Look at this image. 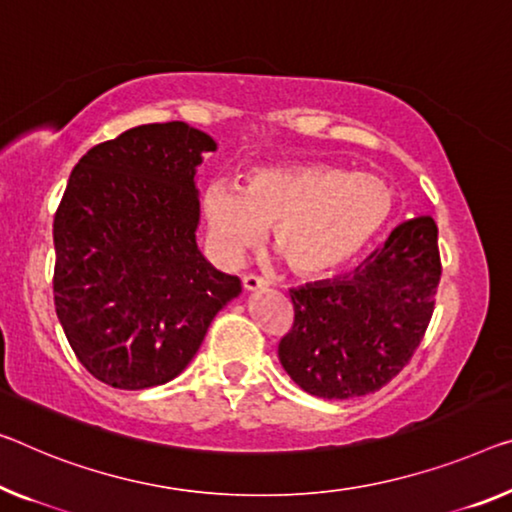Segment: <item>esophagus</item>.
Instances as JSON below:
<instances>
[{
  "label": "esophagus",
  "instance_id": "esophagus-1",
  "mask_svg": "<svg viewBox=\"0 0 512 512\" xmlns=\"http://www.w3.org/2000/svg\"><path fill=\"white\" fill-rule=\"evenodd\" d=\"M242 286H245V290H258L265 288L267 281L263 277H258V274H245V277H242Z\"/></svg>",
  "mask_w": 512,
  "mask_h": 512
}]
</instances>
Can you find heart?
I'll return each instance as SVG.
<instances>
[{
    "label": "heart",
    "mask_w": 512,
    "mask_h": 512,
    "mask_svg": "<svg viewBox=\"0 0 512 512\" xmlns=\"http://www.w3.org/2000/svg\"><path fill=\"white\" fill-rule=\"evenodd\" d=\"M212 247L226 263L272 226V247L295 274L327 277L355 263L387 229L396 194L387 180L325 162L258 167L242 187L203 192Z\"/></svg>",
    "instance_id": "b5f03b06"
}]
</instances>
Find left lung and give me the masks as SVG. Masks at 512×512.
<instances>
[{
    "mask_svg": "<svg viewBox=\"0 0 512 512\" xmlns=\"http://www.w3.org/2000/svg\"><path fill=\"white\" fill-rule=\"evenodd\" d=\"M439 277L435 219L405 222L348 277L290 288L295 318L279 341L281 366L318 398L382 389L426 336Z\"/></svg>",
    "mask_w": 512,
    "mask_h": 512,
    "instance_id": "1",
    "label": "left lung"
}]
</instances>
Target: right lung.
Segmentation results:
<instances>
[{"mask_svg": "<svg viewBox=\"0 0 512 512\" xmlns=\"http://www.w3.org/2000/svg\"><path fill=\"white\" fill-rule=\"evenodd\" d=\"M217 144L148 123L82 155L54 212V309L75 357L116 389L174 380L240 279L196 247L194 174Z\"/></svg>", "mask_w": 512, "mask_h": 512, "instance_id": "add662e5", "label": "right lung"}]
</instances>
